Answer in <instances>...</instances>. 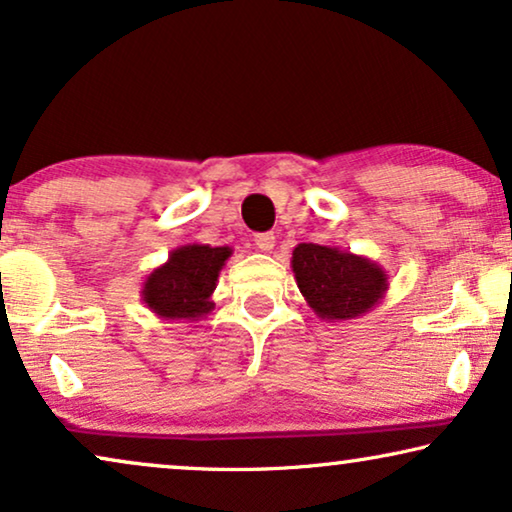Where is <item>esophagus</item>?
<instances>
[{"instance_id":"1","label":"esophagus","mask_w":512,"mask_h":512,"mask_svg":"<svg viewBox=\"0 0 512 512\" xmlns=\"http://www.w3.org/2000/svg\"><path fill=\"white\" fill-rule=\"evenodd\" d=\"M254 242H256V247L261 249V251H272V249H275V235H272V233H258Z\"/></svg>"}]
</instances>
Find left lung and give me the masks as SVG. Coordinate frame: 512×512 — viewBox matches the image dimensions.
I'll return each mask as SVG.
<instances>
[{
    "label": "left lung",
    "mask_w": 512,
    "mask_h": 512,
    "mask_svg": "<svg viewBox=\"0 0 512 512\" xmlns=\"http://www.w3.org/2000/svg\"><path fill=\"white\" fill-rule=\"evenodd\" d=\"M291 270L307 305L324 321L359 319L389 291L382 265L333 244H298Z\"/></svg>",
    "instance_id": "obj_1"
}]
</instances>
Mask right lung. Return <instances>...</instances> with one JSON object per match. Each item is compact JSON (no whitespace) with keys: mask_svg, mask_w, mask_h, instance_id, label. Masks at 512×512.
<instances>
[{"mask_svg":"<svg viewBox=\"0 0 512 512\" xmlns=\"http://www.w3.org/2000/svg\"><path fill=\"white\" fill-rule=\"evenodd\" d=\"M233 254L230 247L181 244L172 249L142 284V303L165 321H200L212 312V293L223 265Z\"/></svg>","mask_w":512,"mask_h":512,"instance_id":"1","label":"right lung"}]
</instances>
